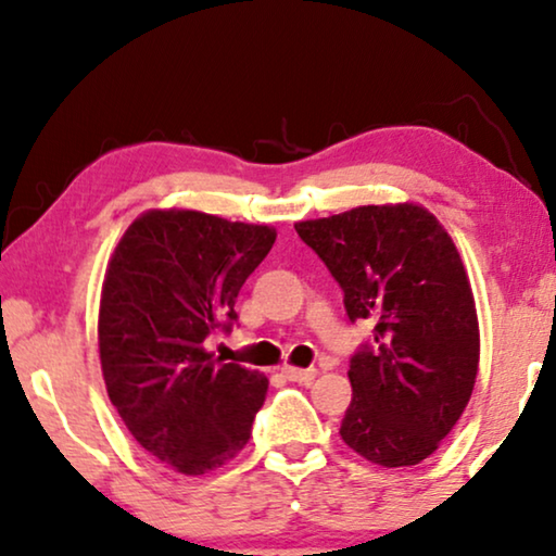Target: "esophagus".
<instances>
[{
  "label": "esophagus",
  "instance_id": "esophagus-1",
  "mask_svg": "<svg viewBox=\"0 0 556 556\" xmlns=\"http://www.w3.org/2000/svg\"><path fill=\"white\" fill-rule=\"evenodd\" d=\"M283 375H286V379H291V382L308 384L311 379L316 377V369H314V367H308V369H299V367H283Z\"/></svg>",
  "mask_w": 556,
  "mask_h": 556
}]
</instances>
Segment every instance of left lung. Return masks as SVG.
<instances>
[{
  "mask_svg": "<svg viewBox=\"0 0 556 556\" xmlns=\"http://www.w3.org/2000/svg\"><path fill=\"white\" fill-rule=\"evenodd\" d=\"M295 232L344 291L349 321H375L349 362L341 440L377 466H417L460 420L478 375L476 301L455 242L417 204H364Z\"/></svg>",
  "mask_w": 556,
  "mask_h": 556,
  "instance_id": "8db88e82",
  "label": "left lung"
}]
</instances>
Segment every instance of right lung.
<instances>
[{
	"instance_id": "right-lung-1",
	"label": "right lung",
	"mask_w": 556,
	"mask_h": 556,
	"mask_svg": "<svg viewBox=\"0 0 556 556\" xmlns=\"http://www.w3.org/2000/svg\"><path fill=\"white\" fill-rule=\"evenodd\" d=\"M276 242L268 225L194 210H149L105 270L98 349L105 390L143 451L185 476L248 445L268 377L204 349L238 321L235 299Z\"/></svg>"
}]
</instances>
